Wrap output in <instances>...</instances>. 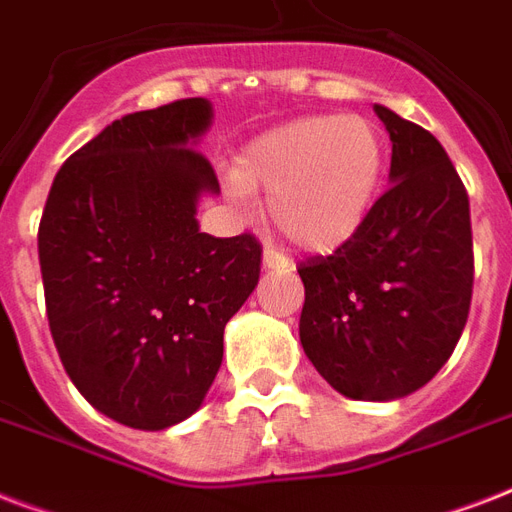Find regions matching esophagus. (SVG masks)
<instances>
[{"mask_svg":"<svg viewBox=\"0 0 512 512\" xmlns=\"http://www.w3.org/2000/svg\"><path fill=\"white\" fill-rule=\"evenodd\" d=\"M263 265L268 268V271H284V268H289V265H292V260H289L284 252H279L276 247H265L263 249Z\"/></svg>","mask_w":512,"mask_h":512,"instance_id":"34e87169","label":"esophagus"}]
</instances>
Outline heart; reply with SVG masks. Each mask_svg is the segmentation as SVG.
Segmentation results:
<instances>
[{
  "label": "heart",
  "instance_id": "b5f03b06",
  "mask_svg": "<svg viewBox=\"0 0 512 512\" xmlns=\"http://www.w3.org/2000/svg\"><path fill=\"white\" fill-rule=\"evenodd\" d=\"M385 140L361 116H308L255 138L225 191L244 207L265 191L271 223L305 252L348 244L380 193Z\"/></svg>",
  "mask_w": 512,
  "mask_h": 512
}]
</instances>
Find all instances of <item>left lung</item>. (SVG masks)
I'll return each mask as SVG.
<instances>
[{
  "instance_id": "obj_1",
  "label": "left lung",
  "mask_w": 512,
  "mask_h": 512,
  "mask_svg": "<svg viewBox=\"0 0 512 512\" xmlns=\"http://www.w3.org/2000/svg\"><path fill=\"white\" fill-rule=\"evenodd\" d=\"M393 143L390 188L361 231L308 257L300 342L316 372L356 401L422 388L449 361L473 297L470 201L444 146L374 106Z\"/></svg>"
}]
</instances>
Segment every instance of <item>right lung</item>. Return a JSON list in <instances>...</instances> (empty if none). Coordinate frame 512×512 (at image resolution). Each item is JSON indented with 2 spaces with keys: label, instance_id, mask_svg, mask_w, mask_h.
Returning <instances> with one entry per match:
<instances>
[{
  "label": "right lung",
  "instance_id": "right-lung-1",
  "mask_svg": "<svg viewBox=\"0 0 512 512\" xmlns=\"http://www.w3.org/2000/svg\"><path fill=\"white\" fill-rule=\"evenodd\" d=\"M204 98L116 119L66 159L39 223L58 356L98 412L138 430L191 417L223 361V329L260 279L252 233L199 231L220 183L196 151Z\"/></svg>",
  "mask_w": 512,
  "mask_h": 512
}]
</instances>
